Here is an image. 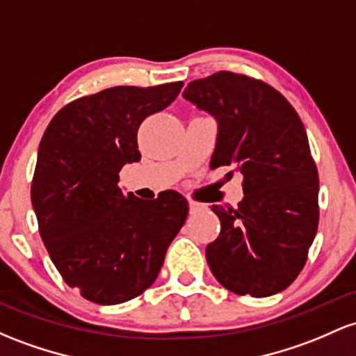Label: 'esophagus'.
Instances as JSON below:
<instances>
[{"instance_id":"1","label":"esophagus","mask_w":356,"mask_h":356,"mask_svg":"<svg viewBox=\"0 0 356 356\" xmlns=\"http://www.w3.org/2000/svg\"><path fill=\"white\" fill-rule=\"evenodd\" d=\"M204 208H206L204 204H199V202H196V201H189V211H191V214L199 213V211H202Z\"/></svg>"}]
</instances>
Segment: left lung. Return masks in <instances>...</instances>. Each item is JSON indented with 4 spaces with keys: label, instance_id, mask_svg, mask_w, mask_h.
I'll return each mask as SVG.
<instances>
[{
    "label": "left lung",
    "instance_id": "left-lung-1",
    "mask_svg": "<svg viewBox=\"0 0 356 356\" xmlns=\"http://www.w3.org/2000/svg\"><path fill=\"white\" fill-rule=\"evenodd\" d=\"M186 101L218 123L211 169L243 175L236 209L214 204L221 233L206 247L218 282L267 298L294 282L318 232V169L306 128L279 91L233 72L189 83Z\"/></svg>",
    "mask_w": 356,
    "mask_h": 356
}]
</instances>
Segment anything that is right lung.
Here are the masks:
<instances>
[{
  "instance_id": "right-lung-1",
  "label": "right lung",
  "mask_w": 356,
  "mask_h": 356,
  "mask_svg": "<svg viewBox=\"0 0 356 356\" xmlns=\"http://www.w3.org/2000/svg\"><path fill=\"white\" fill-rule=\"evenodd\" d=\"M181 88L116 86L79 97L42 136L32 182L40 236L65 282L92 302H127L150 287L186 222L189 204L175 191L143 201L118 186L123 165L142 157V121Z\"/></svg>"
}]
</instances>
